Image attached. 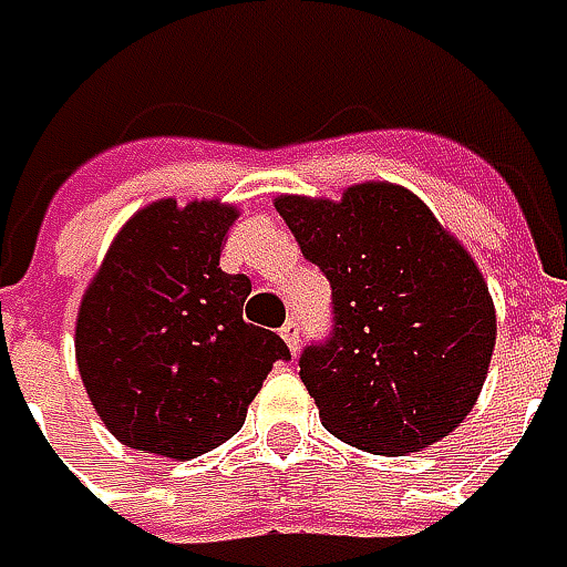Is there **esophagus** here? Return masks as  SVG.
<instances>
[{
  "instance_id": "obj_1",
  "label": "esophagus",
  "mask_w": 567,
  "mask_h": 567,
  "mask_svg": "<svg viewBox=\"0 0 567 567\" xmlns=\"http://www.w3.org/2000/svg\"><path fill=\"white\" fill-rule=\"evenodd\" d=\"M280 334H284L287 348L297 354V348H299V322L297 319H287V322H284V328H280Z\"/></svg>"
}]
</instances>
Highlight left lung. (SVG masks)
<instances>
[{"label": "left lung", "mask_w": 567, "mask_h": 567, "mask_svg": "<svg viewBox=\"0 0 567 567\" xmlns=\"http://www.w3.org/2000/svg\"><path fill=\"white\" fill-rule=\"evenodd\" d=\"M277 213L331 284V331L299 354L326 431L380 456L446 437L495 351L475 261L405 187L357 185L341 204L280 197Z\"/></svg>", "instance_id": "obj_1"}]
</instances>
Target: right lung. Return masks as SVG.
<instances>
[{
  "label": "right lung",
  "instance_id": "obj_1",
  "mask_svg": "<svg viewBox=\"0 0 567 567\" xmlns=\"http://www.w3.org/2000/svg\"><path fill=\"white\" fill-rule=\"evenodd\" d=\"M233 207L158 200L114 239L75 322V360L104 427L133 450L194 460L233 437L274 360L277 331L241 319L245 274L219 268Z\"/></svg>",
  "mask_w": 567,
  "mask_h": 567
}]
</instances>
